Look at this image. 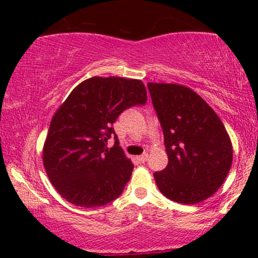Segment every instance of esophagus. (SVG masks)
<instances>
[{"instance_id": "obj_1", "label": "esophagus", "mask_w": 258, "mask_h": 258, "mask_svg": "<svg viewBox=\"0 0 258 258\" xmlns=\"http://www.w3.org/2000/svg\"><path fill=\"white\" fill-rule=\"evenodd\" d=\"M138 160L141 162H146L147 160H148V154L147 153H144V154H142L141 156H138Z\"/></svg>"}]
</instances>
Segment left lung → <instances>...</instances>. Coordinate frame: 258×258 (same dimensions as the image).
<instances>
[{"label":"left lung","instance_id":"1","mask_svg":"<svg viewBox=\"0 0 258 258\" xmlns=\"http://www.w3.org/2000/svg\"><path fill=\"white\" fill-rule=\"evenodd\" d=\"M164 132L168 164L154 172L158 188L179 204H197L216 193L226 179L233 148L217 114L190 88L148 84Z\"/></svg>","mask_w":258,"mask_h":258}]
</instances>
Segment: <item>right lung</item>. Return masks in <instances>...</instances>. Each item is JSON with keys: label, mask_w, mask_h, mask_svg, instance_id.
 Returning a JSON list of instances; mask_svg holds the SVG:
<instances>
[{"label": "right lung", "mask_w": 258, "mask_h": 258, "mask_svg": "<svg viewBox=\"0 0 258 258\" xmlns=\"http://www.w3.org/2000/svg\"><path fill=\"white\" fill-rule=\"evenodd\" d=\"M147 103L139 80L91 78L69 94L51 121L43 148L48 178L76 206L100 207L119 198L133 164L119 146L112 123L132 106ZM114 136V147L106 148Z\"/></svg>", "instance_id": "right-lung-1"}]
</instances>
